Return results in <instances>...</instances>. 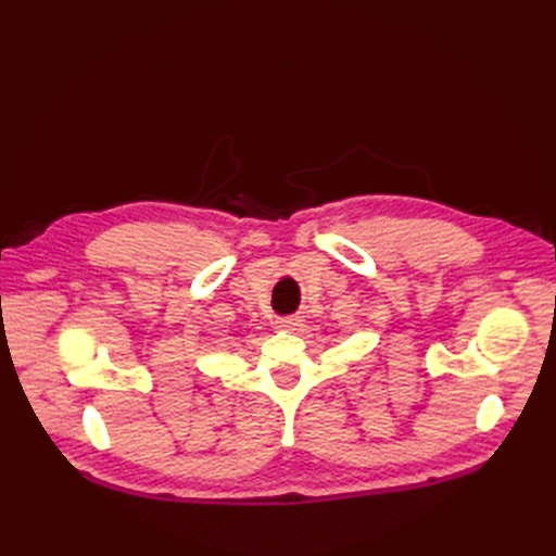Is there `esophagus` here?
<instances>
[{
    "mask_svg": "<svg viewBox=\"0 0 556 556\" xmlns=\"http://www.w3.org/2000/svg\"><path fill=\"white\" fill-rule=\"evenodd\" d=\"M301 327H304V319H301L299 315L276 319V329H280V331H299Z\"/></svg>",
    "mask_w": 556,
    "mask_h": 556,
    "instance_id": "1",
    "label": "esophagus"
}]
</instances>
